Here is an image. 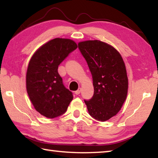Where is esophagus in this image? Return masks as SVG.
I'll list each match as a JSON object with an SVG mask.
<instances>
[{
    "label": "esophagus",
    "mask_w": 158,
    "mask_h": 158,
    "mask_svg": "<svg viewBox=\"0 0 158 158\" xmlns=\"http://www.w3.org/2000/svg\"><path fill=\"white\" fill-rule=\"evenodd\" d=\"M81 88H79L78 90H76V91L74 92V93H75L76 95H79V94H80V93H81Z\"/></svg>",
    "instance_id": "obj_1"
}]
</instances>
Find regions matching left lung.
<instances>
[{"label": "left lung", "instance_id": "obj_1", "mask_svg": "<svg viewBox=\"0 0 158 158\" xmlns=\"http://www.w3.org/2000/svg\"><path fill=\"white\" fill-rule=\"evenodd\" d=\"M79 49L93 77L94 94L84 100L89 114L106 121L121 110L128 89L126 68L121 55L110 44L100 40L80 42Z\"/></svg>", "mask_w": 158, "mask_h": 158}]
</instances>
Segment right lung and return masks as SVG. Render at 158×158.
<instances>
[{
    "label": "right lung",
    "instance_id": "right-lung-1",
    "mask_svg": "<svg viewBox=\"0 0 158 158\" xmlns=\"http://www.w3.org/2000/svg\"><path fill=\"white\" fill-rule=\"evenodd\" d=\"M77 48L70 39L55 38L34 53L26 72V90L37 111L53 118L66 111L73 93L64 86L58 65Z\"/></svg>",
    "mask_w": 158,
    "mask_h": 158
}]
</instances>
